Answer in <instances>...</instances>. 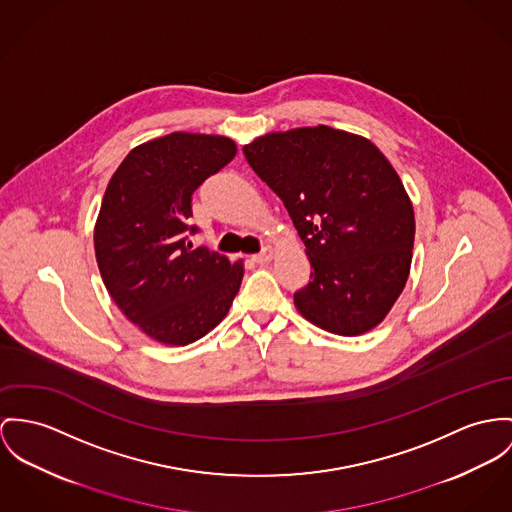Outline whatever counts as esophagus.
<instances>
[{
	"label": "esophagus",
	"mask_w": 512,
	"mask_h": 512,
	"mask_svg": "<svg viewBox=\"0 0 512 512\" xmlns=\"http://www.w3.org/2000/svg\"><path fill=\"white\" fill-rule=\"evenodd\" d=\"M271 259H273V247H265L261 253L253 255V261L257 265H267V263H271Z\"/></svg>",
	"instance_id": "obj_1"
}]
</instances>
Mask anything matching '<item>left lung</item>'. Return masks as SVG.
<instances>
[{"label": "left lung", "mask_w": 512, "mask_h": 512, "mask_svg": "<svg viewBox=\"0 0 512 512\" xmlns=\"http://www.w3.org/2000/svg\"><path fill=\"white\" fill-rule=\"evenodd\" d=\"M243 154L306 245L314 271L294 294L298 312L345 337L376 327L407 282L415 239L392 163L370 140L323 124L265 134Z\"/></svg>", "instance_id": "obj_1"}]
</instances>
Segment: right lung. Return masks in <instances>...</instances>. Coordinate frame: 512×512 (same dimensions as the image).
I'll list each match as a JSON object with an SVG mask.
<instances>
[{
  "mask_svg": "<svg viewBox=\"0 0 512 512\" xmlns=\"http://www.w3.org/2000/svg\"><path fill=\"white\" fill-rule=\"evenodd\" d=\"M224 136L171 132L134 148L109 181L95 255L120 312L165 345H189L216 327L243 267L193 247V193L236 158Z\"/></svg>",
  "mask_w": 512,
  "mask_h": 512,
  "instance_id": "obj_1",
  "label": "right lung"
}]
</instances>
